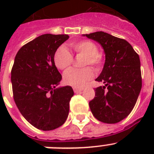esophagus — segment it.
I'll return each mask as SVG.
<instances>
[{
	"label": "esophagus",
	"instance_id": "obj_1",
	"mask_svg": "<svg viewBox=\"0 0 154 154\" xmlns=\"http://www.w3.org/2000/svg\"><path fill=\"white\" fill-rule=\"evenodd\" d=\"M73 89H74V92H75V93H78V92H80L83 90V89H79V88H74Z\"/></svg>",
	"mask_w": 154,
	"mask_h": 154
}]
</instances>
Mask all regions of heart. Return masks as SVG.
<instances>
[{"mask_svg": "<svg viewBox=\"0 0 154 154\" xmlns=\"http://www.w3.org/2000/svg\"><path fill=\"white\" fill-rule=\"evenodd\" d=\"M73 50L78 54L85 56L84 65H92L96 69L101 68L103 62L102 53L98 51V47L94 42L88 40L73 42L72 44ZM54 62L56 67L61 70L69 68L72 62V55L65 47L61 46L56 50L54 55ZM93 71L90 68L83 69H70L64 73L63 80L65 84L71 86L79 88L82 87L92 79Z\"/></svg>", "mask_w": 154, "mask_h": 154, "instance_id": "heart-1", "label": "heart"}]
</instances>
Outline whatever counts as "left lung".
<instances>
[{
  "label": "left lung",
  "instance_id": "8db88e82",
  "mask_svg": "<svg viewBox=\"0 0 154 154\" xmlns=\"http://www.w3.org/2000/svg\"><path fill=\"white\" fill-rule=\"evenodd\" d=\"M83 36L101 45L106 55L96 79L104 85L95 89L96 96L89 103L92 113L103 123H119L131 112L142 88L140 57L129 42L103 31Z\"/></svg>",
  "mask_w": 154,
  "mask_h": 154
}]
</instances>
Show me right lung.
Instances as JSON below:
<instances>
[{"mask_svg":"<svg viewBox=\"0 0 154 154\" xmlns=\"http://www.w3.org/2000/svg\"><path fill=\"white\" fill-rule=\"evenodd\" d=\"M68 35L45 34L24 45L17 51L11 69L16 106L24 119L38 130H55L64 124L74 95L69 85L57 88L62 75L54 62L58 48Z\"/></svg>","mask_w":154,"mask_h":154,"instance_id":"1","label":"right lung"}]
</instances>
